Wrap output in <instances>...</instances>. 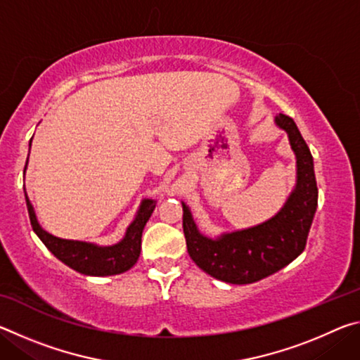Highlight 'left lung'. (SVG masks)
Masks as SVG:
<instances>
[{"instance_id":"left-lung-1","label":"left lung","mask_w":360,"mask_h":360,"mask_svg":"<svg viewBox=\"0 0 360 360\" xmlns=\"http://www.w3.org/2000/svg\"><path fill=\"white\" fill-rule=\"evenodd\" d=\"M276 124L288 131L297 155V186L275 217L257 227L210 240L197 230L191 211L182 203L187 252L203 271L221 281L230 284L260 281L290 264L307 246L318 206L313 155L292 117L279 112Z\"/></svg>"}]
</instances>
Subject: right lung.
I'll use <instances>...</instances> for the list:
<instances>
[{
    "instance_id": "add662e5",
    "label": "right lung",
    "mask_w": 360,
    "mask_h": 360,
    "mask_svg": "<svg viewBox=\"0 0 360 360\" xmlns=\"http://www.w3.org/2000/svg\"><path fill=\"white\" fill-rule=\"evenodd\" d=\"M25 200L30 222H32L34 233L39 236V240L44 243L49 251L56 255L58 260H62L63 264L71 266L72 270L90 276L119 275V273L130 270V268L136 264L139 252H141L143 229L146 222L149 221L152 211L155 208V203L152 202V200H144L135 221L130 224L129 230H127L125 238L122 240L119 245L100 248L90 245V243L62 240L47 233V231L39 227L38 221H36L33 206L30 203L27 193Z\"/></svg>"
}]
</instances>
